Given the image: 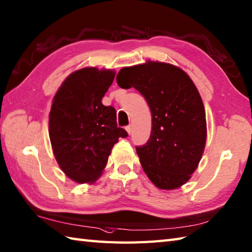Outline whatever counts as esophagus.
<instances>
[{
  "label": "esophagus",
  "instance_id": "obj_1",
  "mask_svg": "<svg viewBox=\"0 0 252 252\" xmlns=\"http://www.w3.org/2000/svg\"><path fill=\"white\" fill-rule=\"evenodd\" d=\"M126 132H127V133H129V134H131V131H132V126H131V125L126 126Z\"/></svg>",
  "mask_w": 252,
  "mask_h": 252
}]
</instances>
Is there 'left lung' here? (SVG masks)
<instances>
[{
    "label": "left lung",
    "instance_id": "obj_1",
    "mask_svg": "<svg viewBox=\"0 0 252 252\" xmlns=\"http://www.w3.org/2000/svg\"><path fill=\"white\" fill-rule=\"evenodd\" d=\"M117 83L136 89L151 107V137L136 146L149 180L161 189L185 184L200 161L207 137L205 107L195 84L182 69L158 62L122 68Z\"/></svg>",
    "mask_w": 252,
    "mask_h": 252
}]
</instances>
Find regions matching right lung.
I'll return each instance as SVG.
<instances>
[{
	"mask_svg": "<svg viewBox=\"0 0 252 252\" xmlns=\"http://www.w3.org/2000/svg\"><path fill=\"white\" fill-rule=\"evenodd\" d=\"M115 79L112 70L83 68L71 73L53 100L50 140L58 164L77 183L97 180L111 148L127 132L117 125V111L101 98Z\"/></svg>",
	"mask_w": 252,
	"mask_h": 252,
	"instance_id": "add662e5",
	"label": "right lung"
}]
</instances>
